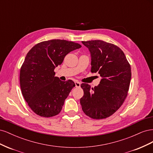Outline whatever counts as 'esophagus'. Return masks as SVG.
<instances>
[{
    "instance_id": "esophagus-1",
    "label": "esophagus",
    "mask_w": 153,
    "mask_h": 153,
    "mask_svg": "<svg viewBox=\"0 0 153 153\" xmlns=\"http://www.w3.org/2000/svg\"><path fill=\"white\" fill-rule=\"evenodd\" d=\"M75 84L76 87H80V83L77 82V81L75 82Z\"/></svg>"
}]
</instances>
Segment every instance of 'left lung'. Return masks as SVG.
<instances>
[{
	"label": "left lung",
	"instance_id": "8db88e82",
	"mask_svg": "<svg viewBox=\"0 0 153 153\" xmlns=\"http://www.w3.org/2000/svg\"><path fill=\"white\" fill-rule=\"evenodd\" d=\"M91 56V72L102 77L98 86L82 84L80 104L87 116L95 119L110 117L121 107L130 84L131 66L122 50L101 40L82 41Z\"/></svg>",
	"mask_w": 153,
	"mask_h": 153
}]
</instances>
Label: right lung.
Listing matches in <instances>:
<instances>
[{"label":"right lung","instance_id":"obj_1","mask_svg":"<svg viewBox=\"0 0 153 153\" xmlns=\"http://www.w3.org/2000/svg\"><path fill=\"white\" fill-rule=\"evenodd\" d=\"M81 47L73 41L52 39L38 43L27 53L20 69V83L23 96L35 114L50 117L61 112L75 84L71 80H59L54 69L68 53Z\"/></svg>","mask_w":153,"mask_h":153}]
</instances>
